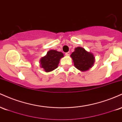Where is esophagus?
Listing matches in <instances>:
<instances>
[{
	"instance_id": "esophagus-1",
	"label": "esophagus",
	"mask_w": 122,
	"mask_h": 122,
	"mask_svg": "<svg viewBox=\"0 0 122 122\" xmlns=\"http://www.w3.org/2000/svg\"><path fill=\"white\" fill-rule=\"evenodd\" d=\"M69 54H70V53L69 52L65 53V55L66 56H69Z\"/></svg>"
}]
</instances>
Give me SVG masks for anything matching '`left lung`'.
<instances>
[{
	"instance_id": "left-lung-1",
	"label": "left lung",
	"mask_w": 122,
	"mask_h": 122,
	"mask_svg": "<svg viewBox=\"0 0 122 122\" xmlns=\"http://www.w3.org/2000/svg\"><path fill=\"white\" fill-rule=\"evenodd\" d=\"M71 56L76 68L81 71H87L91 68L95 61L93 54L81 47H76Z\"/></svg>"
}]
</instances>
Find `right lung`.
Returning <instances> with one entry per match:
<instances>
[{
    "instance_id": "1",
    "label": "right lung",
    "mask_w": 122,
    "mask_h": 122,
    "mask_svg": "<svg viewBox=\"0 0 122 122\" xmlns=\"http://www.w3.org/2000/svg\"><path fill=\"white\" fill-rule=\"evenodd\" d=\"M64 57L62 52L51 50L47 53L46 56L42 57L40 60L41 68L46 72H51L58 67L60 58Z\"/></svg>"
}]
</instances>
